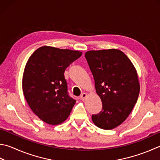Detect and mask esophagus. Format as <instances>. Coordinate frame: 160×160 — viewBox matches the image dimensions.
<instances>
[{"label": "esophagus", "instance_id": "1", "mask_svg": "<svg viewBox=\"0 0 160 160\" xmlns=\"http://www.w3.org/2000/svg\"><path fill=\"white\" fill-rule=\"evenodd\" d=\"M87 97H88V94H87V93H83V94H82L80 96V99L82 101H84L85 100V98Z\"/></svg>", "mask_w": 160, "mask_h": 160}]
</instances>
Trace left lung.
Returning a JSON list of instances; mask_svg holds the SVG:
<instances>
[{"mask_svg": "<svg viewBox=\"0 0 160 160\" xmlns=\"http://www.w3.org/2000/svg\"><path fill=\"white\" fill-rule=\"evenodd\" d=\"M85 58L94 76L102 110L92 120L101 129H115L123 122L137 102L140 84L134 66L118 49L90 50Z\"/></svg>", "mask_w": 160, "mask_h": 160, "instance_id": "left-lung-1", "label": "left lung"}]
</instances>
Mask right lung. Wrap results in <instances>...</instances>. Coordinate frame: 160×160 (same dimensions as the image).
Segmentation results:
<instances>
[{
    "mask_svg": "<svg viewBox=\"0 0 160 160\" xmlns=\"http://www.w3.org/2000/svg\"><path fill=\"white\" fill-rule=\"evenodd\" d=\"M82 54L77 50L42 46L27 61L23 93L32 111L44 122L57 125L70 115L75 100L68 94L64 71Z\"/></svg>",
    "mask_w": 160,
    "mask_h": 160,
    "instance_id": "obj_1",
    "label": "right lung"
}]
</instances>
